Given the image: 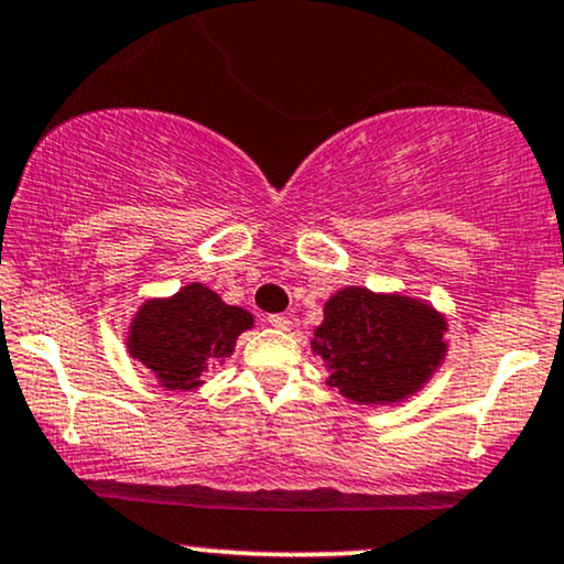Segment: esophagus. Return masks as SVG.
<instances>
[{"label": "esophagus", "instance_id": "obj_1", "mask_svg": "<svg viewBox=\"0 0 564 564\" xmlns=\"http://www.w3.org/2000/svg\"><path fill=\"white\" fill-rule=\"evenodd\" d=\"M268 324L272 326V329H278V332H289V329H292V321H289V315H281V313L268 315Z\"/></svg>", "mask_w": 564, "mask_h": 564}]
</instances>
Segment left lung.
<instances>
[{"label": "left lung", "mask_w": 564, "mask_h": 564, "mask_svg": "<svg viewBox=\"0 0 564 564\" xmlns=\"http://www.w3.org/2000/svg\"><path fill=\"white\" fill-rule=\"evenodd\" d=\"M444 318L410 296L343 289L326 302L313 350L329 364V386L358 404H393L423 388L442 364Z\"/></svg>", "instance_id": "obj_1"}]
</instances>
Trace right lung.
<instances>
[{"mask_svg": "<svg viewBox=\"0 0 564 564\" xmlns=\"http://www.w3.org/2000/svg\"><path fill=\"white\" fill-rule=\"evenodd\" d=\"M253 318L225 305L203 283H189L171 300H152L135 313L128 348L169 391L200 386V375L225 361Z\"/></svg>", "mask_w": 564, "mask_h": 564, "instance_id": "add662e5", "label": "right lung"}]
</instances>
